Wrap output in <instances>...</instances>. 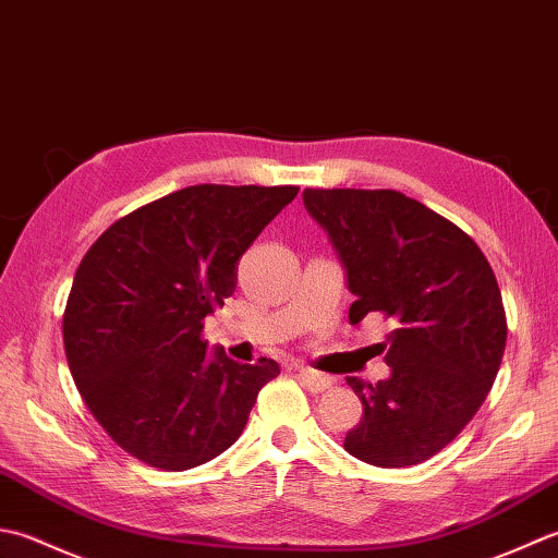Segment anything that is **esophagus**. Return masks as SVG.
<instances>
[{
	"label": "esophagus",
	"instance_id": "1",
	"mask_svg": "<svg viewBox=\"0 0 558 558\" xmlns=\"http://www.w3.org/2000/svg\"><path fill=\"white\" fill-rule=\"evenodd\" d=\"M299 378L305 385V390H311V392H325L327 388H332L335 385L332 375H325V373L313 371V368H299Z\"/></svg>",
	"mask_w": 558,
	"mask_h": 558
}]
</instances>
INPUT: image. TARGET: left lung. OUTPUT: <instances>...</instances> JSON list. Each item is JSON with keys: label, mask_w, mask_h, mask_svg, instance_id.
Here are the masks:
<instances>
[{"label": "left lung", "mask_w": 558, "mask_h": 558, "mask_svg": "<svg viewBox=\"0 0 558 558\" xmlns=\"http://www.w3.org/2000/svg\"><path fill=\"white\" fill-rule=\"evenodd\" d=\"M356 295L349 323L390 317V378H347L363 404L347 452L375 468L434 458L470 424L501 368L506 311L494 269L446 216L397 190H303Z\"/></svg>", "instance_id": "8db88e82"}]
</instances>
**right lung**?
<instances>
[{"label": "right lung", "mask_w": 558, "mask_h": 558, "mask_svg": "<svg viewBox=\"0 0 558 558\" xmlns=\"http://www.w3.org/2000/svg\"><path fill=\"white\" fill-rule=\"evenodd\" d=\"M295 185H192L122 216L88 247L62 317L90 414L151 468L183 472L243 434L275 359L207 354L204 317L233 295L238 259Z\"/></svg>", "instance_id": "right-lung-1"}]
</instances>
